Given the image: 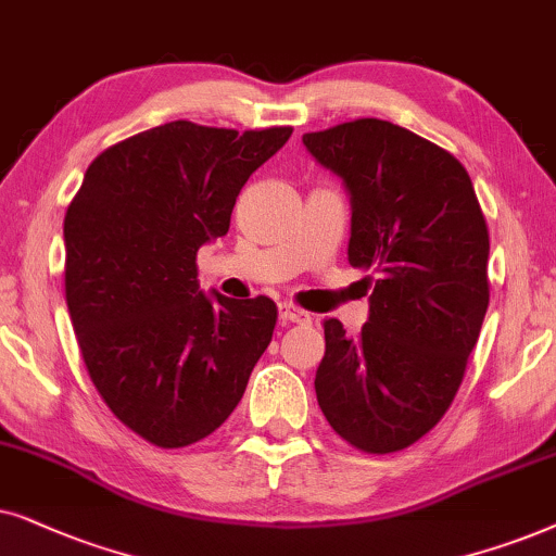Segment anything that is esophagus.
<instances>
[{
  "mask_svg": "<svg viewBox=\"0 0 556 556\" xmlns=\"http://www.w3.org/2000/svg\"><path fill=\"white\" fill-rule=\"evenodd\" d=\"M279 320H282L285 325L287 323H309L313 317H309V313H305V309L292 305V302H282V305H279Z\"/></svg>",
  "mask_w": 556,
  "mask_h": 556,
  "instance_id": "esophagus-1",
  "label": "esophagus"
}]
</instances>
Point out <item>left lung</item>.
<instances>
[{
    "label": "left lung",
    "instance_id": "obj_1",
    "mask_svg": "<svg viewBox=\"0 0 556 556\" xmlns=\"http://www.w3.org/2000/svg\"><path fill=\"white\" fill-rule=\"evenodd\" d=\"M351 195L348 262L371 271L368 323L348 338L323 323L317 404L348 445L387 455L445 417L478 343L488 285V226L453 154L381 118L302 137Z\"/></svg>",
    "mask_w": 556,
    "mask_h": 556
}]
</instances>
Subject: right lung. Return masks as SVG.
<instances>
[{
    "mask_svg": "<svg viewBox=\"0 0 556 556\" xmlns=\"http://www.w3.org/2000/svg\"><path fill=\"white\" fill-rule=\"evenodd\" d=\"M292 127L236 131L169 122L88 165L65 213V302L96 391L157 447L224 425L277 325L264 294L201 292L198 249L228 233L251 173Z\"/></svg>",
    "mask_w": 556,
    "mask_h": 556,
    "instance_id": "obj_1",
    "label": "right lung"
}]
</instances>
